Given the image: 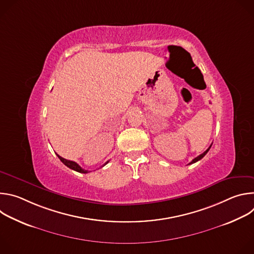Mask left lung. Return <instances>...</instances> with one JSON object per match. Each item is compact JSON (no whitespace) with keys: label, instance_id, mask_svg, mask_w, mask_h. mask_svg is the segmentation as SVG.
I'll use <instances>...</instances> for the list:
<instances>
[{"label":"left lung","instance_id":"left-lung-1","mask_svg":"<svg viewBox=\"0 0 254 254\" xmlns=\"http://www.w3.org/2000/svg\"><path fill=\"white\" fill-rule=\"evenodd\" d=\"M211 146H212V144H211ZM211 146H210V147H209V148H208V149H207V150H206V151H205V152H204V153H203V154H201V155H199V156H198V157H197V158H195V159H194V160H192V162H190V163H189V165H191V164H194V163H196V162H198V161H200V160H201V159H202V158H203V157H204V156H205V155H206V154H207V153H208V151H209V150H210V148H211Z\"/></svg>","mask_w":254,"mask_h":254}]
</instances>
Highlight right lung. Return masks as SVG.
Masks as SVG:
<instances>
[{
    "label": "right lung",
    "instance_id": "right-lung-1",
    "mask_svg": "<svg viewBox=\"0 0 254 254\" xmlns=\"http://www.w3.org/2000/svg\"><path fill=\"white\" fill-rule=\"evenodd\" d=\"M58 156V158L60 159V161L65 165V166H67L68 168H70L71 170H74V171H76V172H79V173H83V174H86V173H88V171L87 170H84V169H82L77 163H75V162H73V161H69V160H66V159H64V158H62V157H60L59 155H57ZM108 163V161L103 165V166H105L106 164ZM102 166V167H103Z\"/></svg>",
    "mask_w": 254,
    "mask_h": 254
}]
</instances>
